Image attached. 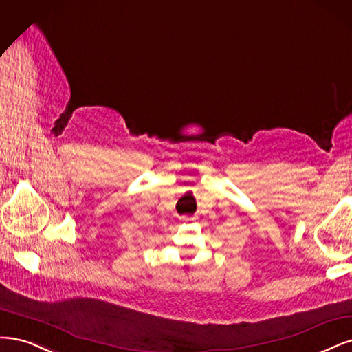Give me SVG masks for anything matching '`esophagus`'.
I'll return each mask as SVG.
<instances>
[{"mask_svg": "<svg viewBox=\"0 0 352 352\" xmlns=\"http://www.w3.org/2000/svg\"><path fill=\"white\" fill-rule=\"evenodd\" d=\"M181 221H183L184 223H190V222H192L195 219L190 218V217H183V218H181Z\"/></svg>", "mask_w": 352, "mask_h": 352, "instance_id": "34e87169", "label": "esophagus"}]
</instances>
